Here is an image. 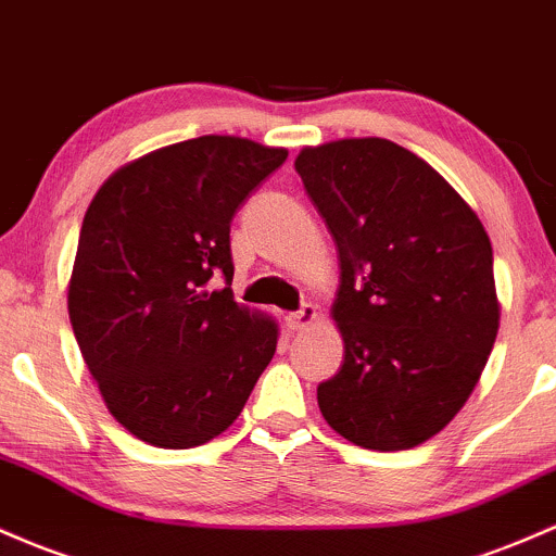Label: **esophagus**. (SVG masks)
Masks as SVG:
<instances>
[{"mask_svg": "<svg viewBox=\"0 0 556 556\" xmlns=\"http://www.w3.org/2000/svg\"><path fill=\"white\" fill-rule=\"evenodd\" d=\"M314 319H316V308L311 306V303H303L301 311H292L285 321H288V327L292 329V332H298V329L308 327Z\"/></svg>", "mask_w": 556, "mask_h": 556, "instance_id": "1", "label": "esophagus"}]
</instances>
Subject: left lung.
Instances as JSON below:
<instances>
[{
  "label": "left lung",
  "instance_id": "1",
  "mask_svg": "<svg viewBox=\"0 0 556 556\" xmlns=\"http://www.w3.org/2000/svg\"><path fill=\"white\" fill-rule=\"evenodd\" d=\"M340 261L345 358L316 388L327 425L371 451L430 441L465 406L498 332L483 224L422 157L380 137L295 157Z\"/></svg>",
  "mask_w": 556,
  "mask_h": 556
}]
</instances>
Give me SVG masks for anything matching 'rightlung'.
I'll return each mask as SVG.
<instances>
[{"mask_svg":"<svg viewBox=\"0 0 556 556\" xmlns=\"http://www.w3.org/2000/svg\"><path fill=\"white\" fill-rule=\"evenodd\" d=\"M285 157L208 134L126 163L89 203L68 285L73 334L110 414L150 446L222 435L277 351L274 319L231 295L229 224Z\"/></svg>","mask_w":556,"mask_h":556,"instance_id":"1","label":"right lung"}]
</instances>
